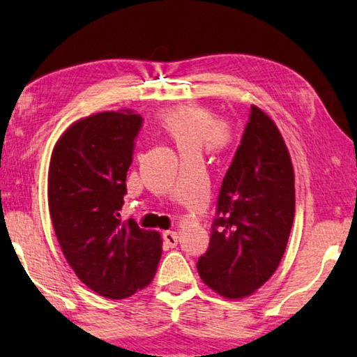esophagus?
I'll return each instance as SVG.
<instances>
[{
  "label": "esophagus",
  "instance_id": "obj_1",
  "mask_svg": "<svg viewBox=\"0 0 357 357\" xmlns=\"http://www.w3.org/2000/svg\"><path fill=\"white\" fill-rule=\"evenodd\" d=\"M178 234L176 231H172V230H168V231H163V241H165V245L168 246V248H174L178 245Z\"/></svg>",
  "mask_w": 357,
  "mask_h": 357
}]
</instances>
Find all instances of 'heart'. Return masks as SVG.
<instances>
[{
    "label": "heart",
    "mask_w": 357,
    "mask_h": 357,
    "mask_svg": "<svg viewBox=\"0 0 357 357\" xmlns=\"http://www.w3.org/2000/svg\"><path fill=\"white\" fill-rule=\"evenodd\" d=\"M157 127L176 146L183 157L202 155L203 149L218 152L230 143V133L206 106L178 105L163 111Z\"/></svg>",
    "instance_id": "1"
}]
</instances>
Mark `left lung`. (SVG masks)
Returning <instances> with one entry per match:
<instances>
[{
    "mask_svg": "<svg viewBox=\"0 0 357 357\" xmlns=\"http://www.w3.org/2000/svg\"><path fill=\"white\" fill-rule=\"evenodd\" d=\"M296 211L289 151L278 127L251 106L241 144L225 173L200 278L225 298H243L275 273Z\"/></svg>",
    "mask_w": 357,
    "mask_h": 357,
    "instance_id": "1",
    "label": "left lung"
}]
</instances>
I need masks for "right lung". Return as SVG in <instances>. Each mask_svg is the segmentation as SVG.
Masks as SVG:
<instances>
[{"label":"right lung","instance_id":"obj_1","mask_svg":"<svg viewBox=\"0 0 357 357\" xmlns=\"http://www.w3.org/2000/svg\"><path fill=\"white\" fill-rule=\"evenodd\" d=\"M141 126L132 109L79 119L50 157L49 211L63 256L84 284L114 301L144 289L162 256L160 234L119 213Z\"/></svg>","mask_w":357,"mask_h":357}]
</instances>
